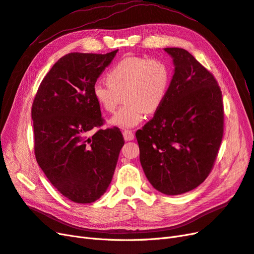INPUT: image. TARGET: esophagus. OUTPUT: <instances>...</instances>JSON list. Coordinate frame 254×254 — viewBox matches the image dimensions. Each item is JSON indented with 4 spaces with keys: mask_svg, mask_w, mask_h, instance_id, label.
Masks as SVG:
<instances>
[{
    "mask_svg": "<svg viewBox=\"0 0 254 254\" xmlns=\"http://www.w3.org/2000/svg\"><path fill=\"white\" fill-rule=\"evenodd\" d=\"M123 137H125V139L127 141L133 140L134 139V133L132 131H129V129H125V131H123Z\"/></svg>",
    "mask_w": 254,
    "mask_h": 254,
    "instance_id": "34e87169",
    "label": "esophagus"
}]
</instances>
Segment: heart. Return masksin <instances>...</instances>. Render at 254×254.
<instances>
[{"label":"heart","mask_w":254,"mask_h":254,"mask_svg":"<svg viewBox=\"0 0 254 254\" xmlns=\"http://www.w3.org/2000/svg\"><path fill=\"white\" fill-rule=\"evenodd\" d=\"M107 82H97L92 95L107 113H114L123 97V105L111 119V125L122 128L134 127L146 113L156 112L167 96L171 69L156 57L127 56L110 70Z\"/></svg>","instance_id":"1"}]
</instances>
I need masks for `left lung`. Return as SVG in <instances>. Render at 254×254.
Wrapping results in <instances>:
<instances>
[{
  "label": "left lung",
  "instance_id": "left-lung-1",
  "mask_svg": "<svg viewBox=\"0 0 254 254\" xmlns=\"http://www.w3.org/2000/svg\"><path fill=\"white\" fill-rule=\"evenodd\" d=\"M169 90L154 117L136 132L144 175L155 190L181 194L211 173L223 136L222 92L215 76L181 48Z\"/></svg>",
  "mask_w": 254,
  "mask_h": 254
}]
</instances>
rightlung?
Instances as JSON below:
<instances>
[{"instance_id":"1","label":"right lung","mask_w":254,"mask_h":254,"mask_svg":"<svg viewBox=\"0 0 254 254\" xmlns=\"http://www.w3.org/2000/svg\"><path fill=\"white\" fill-rule=\"evenodd\" d=\"M118 50L69 53L40 83L32 105L34 152L46 177L64 197L91 203L111 184L125 139L104 119L92 87ZM91 129L96 132L91 137Z\"/></svg>"}]
</instances>
